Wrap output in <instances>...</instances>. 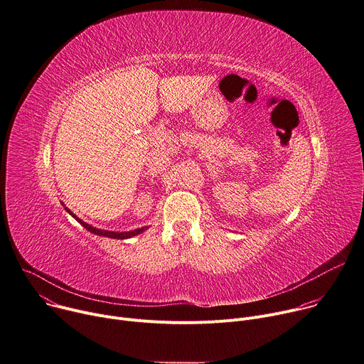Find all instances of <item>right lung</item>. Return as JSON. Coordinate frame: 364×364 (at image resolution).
Returning <instances> with one entry per match:
<instances>
[{
    "mask_svg": "<svg viewBox=\"0 0 364 364\" xmlns=\"http://www.w3.org/2000/svg\"><path fill=\"white\" fill-rule=\"evenodd\" d=\"M62 205H63V203H62ZM65 210L80 224L82 227H85L88 231H91V232H94V234H97V235H102V237H108V238H117V240H126V238H130V237H134V235H137V234H140V232H143L144 230H147L149 227H141V228H136V230H133V231H124V232H118V231H107V230H100V228H97V227H92V225H90V224H87V223H84L82 220L80 218H77L69 208H66L65 207Z\"/></svg>",
    "mask_w": 364,
    "mask_h": 364,
    "instance_id": "right-lung-1",
    "label": "right lung"
}]
</instances>
